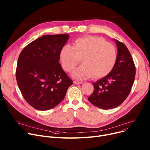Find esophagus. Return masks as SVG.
<instances>
[{"label": "esophagus", "mask_w": 150, "mask_h": 150, "mask_svg": "<svg viewBox=\"0 0 150 150\" xmlns=\"http://www.w3.org/2000/svg\"><path fill=\"white\" fill-rule=\"evenodd\" d=\"M83 82H78V81H76V80H74V83L76 84V85H79V84H82Z\"/></svg>", "instance_id": "esophagus-1"}]
</instances>
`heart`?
Wrapping results in <instances>:
<instances>
[{"label": "heart", "instance_id": "1", "mask_svg": "<svg viewBox=\"0 0 150 150\" xmlns=\"http://www.w3.org/2000/svg\"><path fill=\"white\" fill-rule=\"evenodd\" d=\"M80 59L83 64L72 73L74 78L84 80L93 75L94 78H101L112 70L117 60V51L113 44L93 36L79 38L74 46L67 44L60 49L59 63L67 72H71Z\"/></svg>", "mask_w": 150, "mask_h": 150}]
</instances>
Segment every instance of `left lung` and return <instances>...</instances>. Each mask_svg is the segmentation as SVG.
Listing matches in <instances>:
<instances>
[{
    "instance_id": "left-lung-1",
    "label": "left lung",
    "mask_w": 150,
    "mask_h": 150,
    "mask_svg": "<svg viewBox=\"0 0 150 150\" xmlns=\"http://www.w3.org/2000/svg\"><path fill=\"white\" fill-rule=\"evenodd\" d=\"M118 49L117 60L112 70L94 82V92L88 98L91 103L102 109L119 106L128 97L136 74L132 55L125 45L113 39Z\"/></svg>"
}]
</instances>
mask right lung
<instances>
[{
  "label": "right lung",
  "mask_w": 150,
  "mask_h": 150,
  "mask_svg": "<svg viewBox=\"0 0 150 150\" xmlns=\"http://www.w3.org/2000/svg\"><path fill=\"white\" fill-rule=\"evenodd\" d=\"M69 35H45L24 48L18 57L16 79L21 93L37 110H47L60 103L73 81L59 60Z\"/></svg>",
  "instance_id": "right-lung-1"
}]
</instances>
